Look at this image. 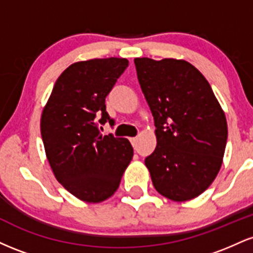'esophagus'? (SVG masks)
Wrapping results in <instances>:
<instances>
[{
  "mask_svg": "<svg viewBox=\"0 0 253 253\" xmlns=\"http://www.w3.org/2000/svg\"><path fill=\"white\" fill-rule=\"evenodd\" d=\"M129 141H130V144H132L133 146L135 147L136 146V143H138V138H136V136H135V138H130Z\"/></svg>",
  "mask_w": 253,
  "mask_h": 253,
  "instance_id": "obj_1",
  "label": "esophagus"
}]
</instances>
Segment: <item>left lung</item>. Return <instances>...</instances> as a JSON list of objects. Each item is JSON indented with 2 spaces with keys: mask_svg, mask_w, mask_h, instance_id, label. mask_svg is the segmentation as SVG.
<instances>
[{
  "mask_svg": "<svg viewBox=\"0 0 253 253\" xmlns=\"http://www.w3.org/2000/svg\"><path fill=\"white\" fill-rule=\"evenodd\" d=\"M134 64L156 126V150L145 159L153 187L177 202L201 195L221 168L225 113L208 81L190 63L135 58Z\"/></svg>",
  "mask_w": 253,
  "mask_h": 253,
  "instance_id": "obj_1",
  "label": "left lung"
}]
</instances>
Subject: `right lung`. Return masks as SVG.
I'll list each match as a JSON object with an SVG mask.
<instances>
[{
  "instance_id": "right-lung-1",
  "label": "right lung",
  "mask_w": 253,
  "mask_h": 253,
  "mask_svg": "<svg viewBox=\"0 0 253 253\" xmlns=\"http://www.w3.org/2000/svg\"><path fill=\"white\" fill-rule=\"evenodd\" d=\"M128 66L125 58L74 63L58 77L42 110L40 129L57 181L82 201L97 203L117 191L132 161L128 139L102 135L106 97ZM102 128V127H101Z\"/></svg>"
}]
</instances>
